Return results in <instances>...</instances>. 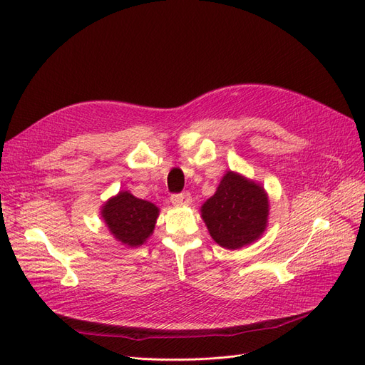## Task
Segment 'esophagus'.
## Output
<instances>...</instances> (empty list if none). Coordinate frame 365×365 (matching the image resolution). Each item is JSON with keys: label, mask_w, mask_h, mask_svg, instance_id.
I'll return each instance as SVG.
<instances>
[{"label": "esophagus", "mask_w": 365, "mask_h": 365, "mask_svg": "<svg viewBox=\"0 0 365 365\" xmlns=\"http://www.w3.org/2000/svg\"><path fill=\"white\" fill-rule=\"evenodd\" d=\"M170 201L173 205H190L192 196L189 192H184V193H178V195H172Z\"/></svg>", "instance_id": "obj_1"}]
</instances>
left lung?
I'll return each instance as SVG.
<instances>
[{
    "mask_svg": "<svg viewBox=\"0 0 365 365\" xmlns=\"http://www.w3.org/2000/svg\"><path fill=\"white\" fill-rule=\"evenodd\" d=\"M201 217L210 236L222 248L251 245L268 227V193L262 184L227 170L215 195L202 204Z\"/></svg>",
    "mask_w": 365,
    "mask_h": 365,
    "instance_id": "1",
    "label": "left lung"
}]
</instances>
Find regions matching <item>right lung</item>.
I'll use <instances>...</instances> for the list:
<instances>
[{"mask_svg": "<svg viewBox=\"0 0 365 365\" xmlns=\"http://www.w3.org/2000/svg\"><path fill=\"white\" fill-rule=\"evenodd\" d=\"M160 208L121 190L102 205L101 216L109 233L126 247H140L152 236Z\"/></svg>", "mask_w": 365, "mask_h": 365, "instance_id": "obj_1", "label": "right lung"}]
</instances>
